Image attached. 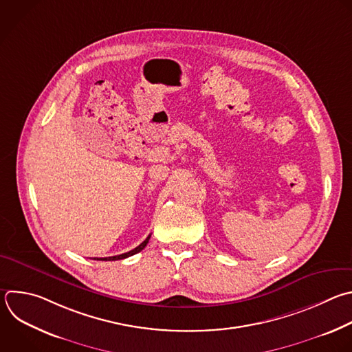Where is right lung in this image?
<instances>
[{"label":"right lung","instance_id":"1","mask_svg":"<svg viewBox=\"0 0 352 352\" xmlns=\"http://www.w3.org/2000/svg\"><path fill=\"white\" fill-rule=\"evenodd\" d=\"M149 239H151V235L138 246V248H135L134 250H131V252H129V253H124V254H119V256H113V257H104V258H94V260H102V261H116V260H123V258H127V257H131V256H134V254H137V253H140L141 250H144L145 249V246L148 245V242H149Z\"/></svg>","mask_w":352,"mask_h":352}]
</instances>
